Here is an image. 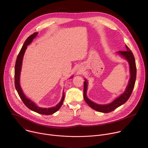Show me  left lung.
<instances>
[{"mask_svg":"<svg viewBox=\"0 0 148 148\" xmlns=\"http://www.w3.org/2000/svg\"><path fill=\"white\" fill-rule=\"evenodd\" d=\"M126 51H119L117 52V54H120L122 57L125 58V60L128 62L130 65V78L128 81V84L125 88V91L121 94L119 97L115 99L113 102L109 104L106 105H99L97 104L90 99H89L87 97V81L85 79L84 82V90H83V97L86 102L90 106L92 109H94L99 112L102 113H109L114 109H116L119 106H121L123 103H125L130 98L132 90L134 87L135 80H136V68L134 56L129 49V47L125 45Z\"/></svg>","mask_w":148,"mask_h":148,"instance_id":"obj_1","label":"left lung"}]
</instances>
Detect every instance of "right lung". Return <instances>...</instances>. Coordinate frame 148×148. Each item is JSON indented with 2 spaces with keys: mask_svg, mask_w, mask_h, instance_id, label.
<instances>
[{
  "mask_svg": "<svg viewBox=\"0 0 148 148\" xmlns=\"http://www.w3.org/2000/svg\"><path fill=\"white\" fill-rule=\"evenodd\" d=\"M38 32H35L34 34L30 35L27 40L25 41L18 56L16 60V65H15V70H14V83H15V87L16 89L22 99L24 103L26 105L27 107H28L29 109L32 110V111H34L36 113H38L39 114H45V115H50L57 111H58L61 106H62L64 98H65V93L63 91L62 94V97L61 98V101L56 106L53 108H40L34 102H32L30 99L28 98L25 94H24L20 83V74H21V66H22V63H23V57L24 55V53L25 52V50L27 48L28 45H29L33 40V39L37 36Z\"/></svg>",
  "mask_w": 148,
  "mask_h": 148,
  "instance_id": "right-lung-1",
  "label": "right lung"
}]
</instances>
